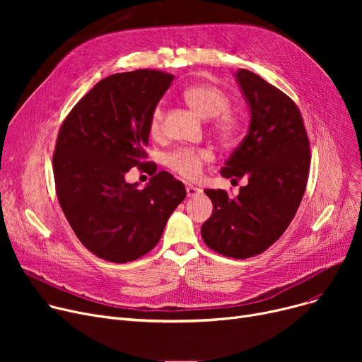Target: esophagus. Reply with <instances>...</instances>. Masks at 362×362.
I'll return each instance as SVG.
<instances>
[{"instance_id":"1","label":"esophagus","mask_w":362,"mask_h":362,"mask_svg":"<svg viewBox=\"0 0 362 362\" xmlns=\"http://www.w3.org/2000/svg\"><path fill=\"white\" fill-rule=\"evenodd\" d=\"M199 194H201V189H198V187H195V186H191V185L186 186V195H187L189 198H195V197H198Z\"/></svg>"}]
</instances>
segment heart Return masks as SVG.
<instances>
[{"label": "heart", "instance_id": "heart-1", "mask_svg": "<svg viewBox=\"0 0 362 362\" xmlns=\"http://www.w3.org/2000/svg\"><path fill=\"white\" fill-rule=\"evenodd\" d=\"M182 97L185 103L194 108L205 120H213V129L223 139H232L239 132V119L229 108V98L218 88L208 83H195L187 86ZM164 122V107L158 104L151 114L149 130L152 135H160ZM213 154L210 149L179 148L168 152L164 157L165 165L186 180H195L201 176L205 163L211 161Z\"/></svg>", "mask_w": 362, "mask_h": 362}]
</instances>
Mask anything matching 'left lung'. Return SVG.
<instances>
[{"label": "left lung", "mask_w": 362, "mask_h": 362, "mask_svg": "<svg viewBox=\"0 0 362 362\" xmlns=\"http://www.w3.org/2000/svg\"><path fill=\"white\" fill-rule=\"evenodd\" d=\"M235 78L251 119L220 173L232 180L246 176L248 185L236 198L205 189L213 214L201 235L208 248L243 259L270 248L288 229L305 192L311 156L302 116L288 95L246 69Z\"/></svg>", "instance_id": "obj_1"}]
</instances>
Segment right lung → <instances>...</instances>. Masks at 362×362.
Returning a JSON list of instances; mask_svg holds the SVG:
<instances>
[{
	"label": "right lung",
	"mask_w": 362,
	"mask_h": 362,
	"mask_svg": "<svg viewBox=\"0 0 362 362\" xmlns=\"http://www.w3.org/2000/svg\"><path fill=\"white\" fill-rule=\"evenodd\" d=\"M173 79L146 69L111 74L62 124L52 158L57 197L74 235L105 261L129 262L156 248L186 197L183 183L167 171L144 189L126 182L132 167L157 171L144 161L149 122Z\"/></svg>",
	"instance_id": "right-lung-1"
}]
</instances>
